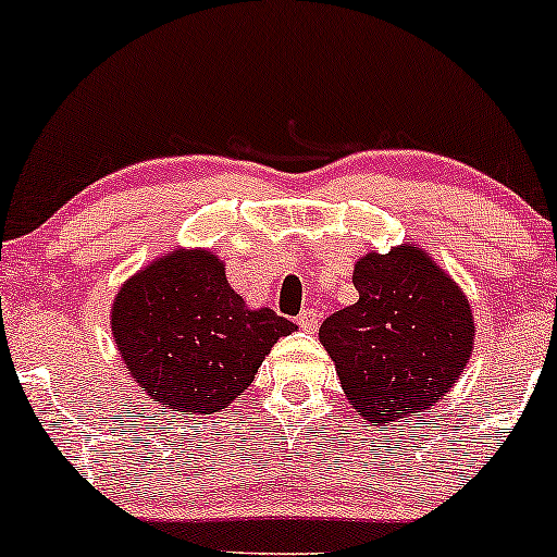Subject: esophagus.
<instances>
[{
  "label": "esophagus",
  "mask_w": 557,
  "mask_h": 557,
  "mask_svg": "<svg viewBox=\"0 0 557 557\" xmlns=\"http://www.w3.org/2000/svg\"><path fill=\"white\" fill-rule=\"evenodd\" d=\"M296 322H298L300 330L311 332V330L317 327V311H314V309H304V311H300V314L296 317Z\"/></svg>",
  "instance_id": "1"
}]
</instances>
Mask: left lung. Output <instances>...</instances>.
Listing matches in <instances>:
<instances>
[{
    "mask_svg": "<svg viewBox=\"0 0 557 557\" xmlns=\"http://www.w3.org/2000/svg\"><path fill=\"white\" fill-rule=\"evenodd\" d=\"M354 285L359 300L319 327L345 398L380 430L387 421L421 417L469 363V298L411 243L361 257Z\"/></svg>",
    "mask_w": 557,
    "mask_h": 557,
    "instance_id": "left-lung-1",
    "label": "left lung"
}]
</instances>
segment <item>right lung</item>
I'll list each match as a JSON object with an SVG mask.
<instances>
[{"label":"right lung","mask_w":557,"mask_h":557,"mask_svg":"<svg viewBox=\"0 0 557 557\" xmlns=\"http://www.w3.org/2000/svg\"><path fill=\"white\" fill-rule=\"evenodd\" d=\"M296 324L248 309L203 248H175L133 274L112 304V337L127 374L181 413L227 408Z\"/></svg>","instance_id":"add662e5"}]
</instances>
